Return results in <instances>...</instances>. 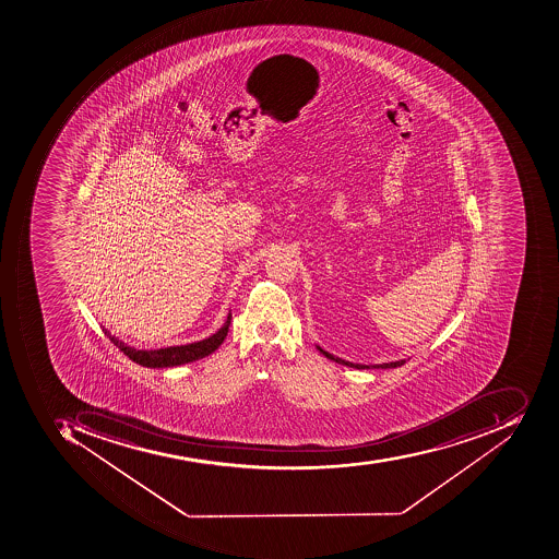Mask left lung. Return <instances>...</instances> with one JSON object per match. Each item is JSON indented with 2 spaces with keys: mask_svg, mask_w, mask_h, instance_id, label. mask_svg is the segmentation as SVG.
I'll return each instance as SVG.
<instances>
[{
  "mask_svg": "<svg viewBox=\"0 0 559 559\" xmlns=\"http://www.w3.org/2000/svg\"><path fill=\"white\" fill-rule=\"evenodd\" d=\"M318 350H320L324 357L330 358V360H333V362L342 364V366L354 367V369H369V366H362V364H352L348 362V360H343V358L335 357V355L328 354V352H324L321 347H318ZM403 364H405V360H397V362L381 364V366L372 367H378V369L379 367H381V369H394V367H401Z\"/></svg>",
  "mask_w": 559,
  "mask_h": 559,
  "instance_id": "8db88e82",
  "label": "left lung"
}]
</instances>
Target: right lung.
<instances>
[{
	"instance_id": "1",
	"label": "right lung",
	"mask_w": 559,
	"mask_h": 559,
	"mask_svg": "<svg viewBox=\"0 0 559 559\" xmlns=\"http://www.w3.org/2000/svg\"><path fill=\"white\" fill-rule=\"evenodd\" d=\"M229 323H231V314L227 316L226 324L221 328L219 332L214 333L209 338L202 340V342L189 343V345H180V347L159 348V350H135V348L129 347L128 343L120 342L119 338L110 335L105 328L104 333L123 355H128L131 358L132 362L143 367H158V369H163V367H175L181 366V364L193 362V360L207 357L212 352H216L221 347V343L226 338Z\"/></svg>"
}]
</instances>
